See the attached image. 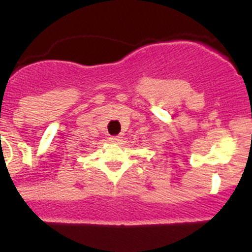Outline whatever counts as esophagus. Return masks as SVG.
I'll return each mask as SVG.
<instances>
[{"label": "esophagus", "instance_id": "1", "mask_svg": "<svg viewBox=\"0 0 252 252\" xmlns=\"http://www.w3.org/2000/svg\"><path fill=\"white\" fill-rule=\"evenodd\" d=\"M108 140H110L111 142H119L121 141V138H119V136H110V138H108Z\"/></svg>", "mask_w": 252, "mask_h": 252}]
</instances>
